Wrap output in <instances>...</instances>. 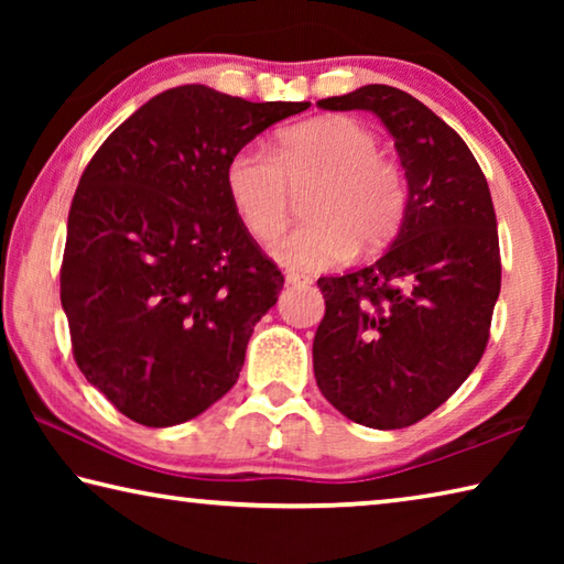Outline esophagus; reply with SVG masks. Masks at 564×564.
<instances>
[{"label": "esophagus", "mask_w": 564, "mask_h": 564, "mask_svg": "<svg viewBox=\"0 0 564 564\" xmlns=\"http://www.w3.org/2000/svg\"><path fill=\"white\" fill-rule=\"evenodd\" d=\"M285 283H289V285L311 283V275H303V273H293V271H289V273H285Z\"/></svg>", "instance_id": "obj_1"}]
</instances>
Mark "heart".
<instances>
[{"instance_id":"heart-1","label":"heart","mask_w":564,"mask_h":564,"mask_svg":"<svg viewBox=\"0 0 564 564\" xmlns=\"http://www.w3.org/2000/svg\"><path fill=\"white\" fill-rule=\"evenodd\" d=\"M366 123L340 113L316 117L275 133L271 154L241 149L224 169L226 196L238 221L259 241L279 236L291 216V188H311V221L273 246L291 271L330 269L356 251L383 248L408 208L405 174L380 154Z\"/></svg>"}]
</instances>
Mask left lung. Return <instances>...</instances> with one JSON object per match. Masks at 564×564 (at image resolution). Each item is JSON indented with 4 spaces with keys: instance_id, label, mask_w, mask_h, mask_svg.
Masks as SVG:
<instances>
[{
    "instance_id": "left-lung-1",
    "label": "left lung",
    "mask_w": 564,
    "mask_h": 564,
    "mask_svg": "<svg viewBox=\"0 0 564 564\" xmlns=\"http://www.w3.org/2000/svg\"><path fill=\"white\" fill-rule=\"evenodd\" d=\"M321 109H366L395 139L408 208L366 269L323 275L313 338L321 393L352 423L398 431L441 408L480 362L500 295L488 181L457 131L415 97L368 84Z\"/></svg>"
}]
</instances>
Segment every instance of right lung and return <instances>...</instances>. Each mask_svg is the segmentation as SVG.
<instances>
[{
    "label": "right lung",
    "mask_w": 564,
    "mask_h": 564,
    "mask_svg": "<svg viewBox=\"0 0 564 564\" xmlns=\"http://www.w3.org/2000/svg\"><path fill=\"white\" fill-rule=\"evenodd\" d=\"M308 107L186 84L133 111L84 169L62 308L76 366L133 423H186L238 380L283 275L238 221L224 169Z\"/></svg>",
    "instance_id": "add662e5"
}]
</instances>
